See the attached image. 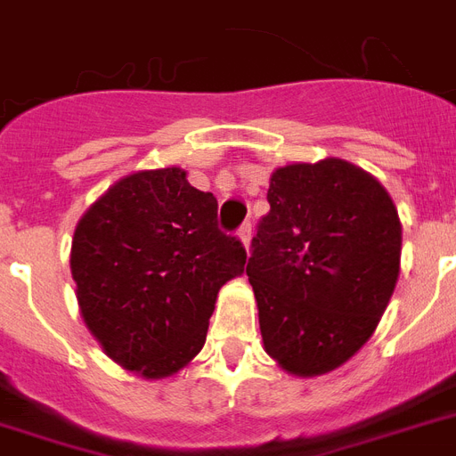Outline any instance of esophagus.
<instances>
[{
    "mask_svg": "<svg viewBox=\"0 0 456 456\" xmlns=\"http://www.w3.org/2000/svg\"><path fill=\"white\" fill-rule=\"evenodd\" d=\"M236 236H239L243 246L248 248V246H250V222H243L241 227H239V232H236Z\"/></svg>",
    "mask_w": 456,
    "mask_h": 456,
    "instance_id": "esophagus-1",
    "label": "esophagus"
}]
</instances>
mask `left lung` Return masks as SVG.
I'll return each instance as SVG.
<instances>
[{"label":"left lung","mask_w":456,"mask_h":456,"mask_svg":"<svg viewBox=\"0 0 456 456\" xmlns=\"http://www.w3.org/2000/svg\"><path fill=\"white\" fill-rule=\"evenodd\" d=\"M267 200L246 267L265 350L289 374H326L371 338L395 291L397 208L340 158L279 167Z\"/></svg>","instance_id":"left-lung-1"}]
</instances>
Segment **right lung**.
<instances>
[{"mask_svg":"<svg viewBox=\"0 0 456 456\" xmlns=\"http://www.w3.org/2000/svg\"><path fill=\"white\" fill-rule=\"evenodd\" d=\"M243 267V243L217 227V199L179 167L116 182L82 215L70 248L85 324L110 360L146 379L200 353L217 293Z\"/></svg>","mask_w":456,"mask_h":456,"instance_id":"right-lung-1","label":"right lung"}]
</instances>
